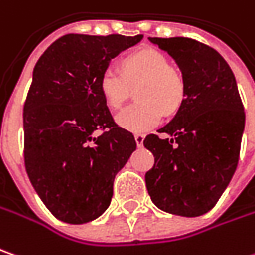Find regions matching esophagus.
I'll use <instances>...</instances> for the list:
<instances>
[{
    "mask_svg": "<svg viewBox=\"0 0 255 255\" xmlns=\"http://www.w3.org/2000/svg\"><path fill=\"white\" fill-rule=\"evenodd\" d=\"M134 140H136V145L137 146H142L143 145V140H145V134L136 133L134 134Z\"/></svg>",
    "mask_w": 255,
    "mask_h": 255,
    "instance_id": "esophagus-1",
    "label": "esophagus"
}]
</instances>
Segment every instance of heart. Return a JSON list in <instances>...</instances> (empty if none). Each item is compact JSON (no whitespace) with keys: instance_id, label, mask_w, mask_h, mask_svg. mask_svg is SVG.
<instances>
[{"instance_id":"obj_1","label":"heart","mask_w":255,"mask_h":255,"mask_svg":"<svg viewBox=\"0 0 255 255\" xmlns=\"http://www.w3.org/2000/svg\"><path fill=\"white\" fill-rule=\"evenodd\" d=\"M122 73L113 67L102 71L97 87L109 108L119 109L136 89V102L121 110L118 125L126 130L143 133L171 115L185 99L182 73L169 64V58L153 48H142L122 60Z\"/></svg>"}]
</instances>
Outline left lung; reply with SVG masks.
Here are the masks:
<instances>
[{"mask_svg": "<svg viewBox=\"0 0 255 255\" xmlns=\"http://www.w3.org/2000/svg\"><path fill=\"white\" fill-rule=\"evenodd\" d=\"M171 56L185 80V99L175 118L147 134L143 145L155 156L145 181L159 210L199 217L218 202L240 159L246 113L234 73L208 45L192 38L149 37Z\"/></svg>", "mask_w": 255, "mask_h": 255, "instance_id": "1", "label": "left lung"}]
</instances>
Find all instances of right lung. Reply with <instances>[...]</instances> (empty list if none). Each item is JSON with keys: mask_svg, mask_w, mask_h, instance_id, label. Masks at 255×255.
<instances>
[{"mask_svg": "<svg viewBox=\"0 0 255 255\" xmlns=\"http://www.w3.org/2000/svg\"><path fill=\"white\" fill-rule=\"evenodd\" d=\"M142 38L67 34L34 67L22 115L24 162L35 192L60 221L89 223L108 210L115 176L136 149L97 82L112 58Z\"/></svg>", "mask_w": 255, "mask_h": 255, "instance_id": "1", "label": "right lung"}]
</instances>
